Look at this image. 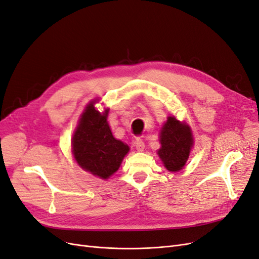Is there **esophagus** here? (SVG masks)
I'll use <instances>...</instances> for the list:
<instances>
[{"label":"esophagus","mask_w":259,"mask_h":259,"mask_svg":"<svg viewBox=\"0 0 259 259\" xmlns=\"http://www.w3.org/2000/svg\"><path fill=\"white\" fill-rule=\"evenodd\" d=\"M135 147H136V149H137V151H144V149H145V143H144V140L142 139V138H137L136 140H135Z\"/></svg>","instance_id":"esophagus-1"}]
</instances>
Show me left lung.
<instances>
[{"mask_svg": "<svg viewBox=\"0 0 259 259\" xmlns=\"http://www.w3.org/2000/svg\"><path fill=\"white\" fill-rule=\"evenodd\" d=\"M160 142L162 147L158 154L164 166L169 171L182 169L189 158L193 145L190 127L176 120L174 116H169L162 128Z\"/></svg>", "mask_w": 259, "mask_h": 259, "instance_id": "left-lung-1", "label": "left lung"}]
</instances>
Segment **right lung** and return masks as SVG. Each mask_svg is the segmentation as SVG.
<instances>
[{
  "mask_svg": "<svg viewBox=\"0 0 259 259\" xmlns=\"http://www.w3.org/2000/svg\"><path fill=\"white\" fill-rule=\"evenodd\" d=\"M107 115L108 109L101 114L91 103L84 110L72 138L75 161L83 169L103 179L119 169L130 150L127 145L113 137Z\"/></svg>",
  "mask_w": 259,
  "mask_h": 259,
  "instance_id": "obj_1",
  "label": "right lung"
}]
</instances>
